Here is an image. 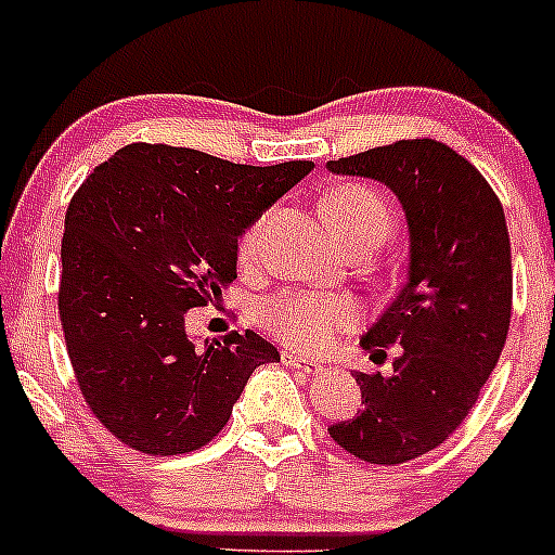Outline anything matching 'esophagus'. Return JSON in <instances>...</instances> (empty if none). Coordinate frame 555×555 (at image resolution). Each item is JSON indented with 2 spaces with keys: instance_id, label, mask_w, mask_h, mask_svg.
Returning a JSON list of instances; mask_svg holds the SVG:
<instances>
[{
  "instance_id": "1",
  "label": "esophagus",
  "mask_w": 555,
  "mask_h": 555,
  "mask_svg": "<svg viewBox=\"0 0 555 555\" xmlns=\"http://www.w3.org/2000/svg\"><path fill=\"white\" fill-rule=\"evenodd\" d=\"M282 360H284V365L297 367V371H302V373H308V375H318V373L323 371L321 362L305 360V358H299V354H295V352H284V354H282Z\"/></svg>"
}]
</instances>
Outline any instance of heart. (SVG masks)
<instances>
[{"mask_svg": "<svg viewBox=\"0 0 555 555\" xmlns=\"http://www.w3.org/2000/svg\"><path fill=\"white\" fill-rule=\"evenodd\" d=\"M323 219L344 245H380L388 237L393 216L388 203L373 188L360 182L339 184L323 201ZM266 221H256L240 242V263H256ZM258 323L273 339L297 352H321L336 334L358 323V305L349 297L318 295L305 289H284L260 299Z\"/></svg>", "mask_w": 555, "mask_h": 555, "instance_id": "1", "label": "heart"}]
</instances>
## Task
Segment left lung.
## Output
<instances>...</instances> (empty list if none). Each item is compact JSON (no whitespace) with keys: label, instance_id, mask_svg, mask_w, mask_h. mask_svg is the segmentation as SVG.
I'll list each match as a JSON object with an SVG mask.
<instances>
[{"label":"left lung","instance_id":"left-lung-1","mask_svg":"<svg viewBox=\"0 0 555 555\" xmlns=\"http://www.w3.org/2000/svg\"><path fill=\"white\" fill-rule=\"evenodd\" d=\"M399 197L410 229L406 282L360 347H401L393 373H354L362 410L328 433L371 464H401L441 446L475 406L506 344L512 245L486 177L438 140H399L328 162Z\"/></svg>","mask_w":555,"mask_h":555}]
</instances>
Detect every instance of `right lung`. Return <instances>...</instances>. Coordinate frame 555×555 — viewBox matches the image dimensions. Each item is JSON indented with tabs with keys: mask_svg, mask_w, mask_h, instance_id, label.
I'll use <instances>...</instances> for the list:
<instances>
[{
	"mask_svg": "<svg viewBox=\"0 0 555 555\" xmlns=\"http://www.w3.org/2000/svg\"><path fill=\"white\" fill-rule=\"evenodd\" d=\"M313 167L132 143L80 184L65 216L60 318L82 397L119 441L154 456L201 449L253 371L282 360L256 331L197 344L184 318L237 279L245 229Z\"/></svg>",
	"mask_w": 555,
	"mask_h": 555,
	"instance_id": "obj_1",
	"label": "right lung"
}]
</instances>
